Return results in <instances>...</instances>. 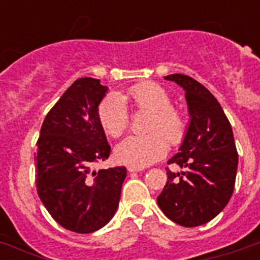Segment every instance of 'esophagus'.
I'll use <instances>...</instances> for the list:
<instances>
[{
  "label": "esophagus",
  "instance_id": "34e87169",
  "mask_svg": "<svg viewBox=\"0 0 260 260\" xmlns=\"http://www.w3.org/2000/svg\"><path fill=\"white\" fill-rule=\"evenodd\" d=\"M144 169L143 167H136V166H128V171L129 173H139V171H143Z\"/></svg>",
  "mask_w": 260,
  "mask_h": 260
}]
</instances>
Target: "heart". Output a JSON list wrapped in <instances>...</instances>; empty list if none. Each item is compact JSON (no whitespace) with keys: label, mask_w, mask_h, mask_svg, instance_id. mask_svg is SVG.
Here are the masks:
<instances>
[{"label":"heart","mask_w":260,"mask_h":260,"mask_svg":"<svg viewBox=\"0 0 260 260\" xmlns=\"http://www.w3.org/2000/svg\"><path fill=\"white\" fill-rule=\"evenodd\" d=\"M124 101L134 109L150 110L147 121L150 134L124 139L114 150L118 162L128 166L146 167L166 155L168 140L177 146L185 139L187 132L185 113L171 105V95L165 87L152 82L135 85L120 97L109 94L100 102L98 121L108 136L118 138L129 126V114Z\"/></svg>","instance_id":"obj_1"}]
</instances>
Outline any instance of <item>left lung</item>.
Returning a JSON list of instances; mask_svg holds the SVG:
<instances>
[{
    "mask_svg": "<svg viewBox=\"0 0 260 260\" xmlns=\"http://www.w3.org/2000/svg\"><path fill=\"white\" fill-rule=\"evenodd\" d=\"M186 91L190 124L179 152L169 160L183 171L171 173L158 197L162 212L182 226L206 224L232 197L239 155L234 132L221 105L204 85L189 75L165 77Z\"/></svg>",
    "mask_w": 260,
    "mask_h": 260,
    "instance_id": "obj_1",
    "label": "left lung"
}]
</instances>
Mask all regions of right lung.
Masks as SVG:
<instances>
[{
    "instance_id": "add662e5",
    "label": "right lung",
    "mask_w": 260,
    "mask_h": 260,
    "mask_svg": "<svg viewBox=\"0 0 260 260\" xmlns=\"http://www.w3.org/2000/svg\"><path fill=\"white\" fill-rule=\"evenodd\" d=\"M106 90L100 79H77L47 113L36 143L39 197L59 225L77 234L110 221L126 177L124 166L94 170L110 155L97 116Z\"/></svg>"
}]
</instances>
